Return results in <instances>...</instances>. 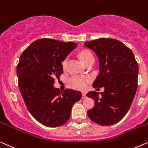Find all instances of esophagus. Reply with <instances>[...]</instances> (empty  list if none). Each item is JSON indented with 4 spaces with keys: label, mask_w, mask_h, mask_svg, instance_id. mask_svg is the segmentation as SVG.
Here are the masks:
<instances>
[{
    "label": "esophagus",
    "mask_w": 148,
    "mask_h": 148,
    "mask_svg": "<svg viewBox=\"0 0 148 148\" xmlns=\"http://www.w3.org/2000/svg\"><path fill=\"white\" fill-rule=\"evenodd\" d=\"M86 93H85V92H82V99H86Z\"/></svg>",
    "instance_id": "34e87169"
}]
</instances>
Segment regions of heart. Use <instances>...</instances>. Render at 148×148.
Returning <instances> with one entry per match:
<instances>
[{"label": "heart", "instance_id": "obj_1", "mask_svg": "<svg viewBox=\"0 0 148 148\" xmlns=\"http://www.w3.org/2000/svg\"><path fill=\"white\" fill-rule=\"evenodd\" d=\"M79 56L80 60L84 64H86L88 61H89L90 59L94 58L93 56L90 51L84 50L80 51L79 53ZM67 63H68V58H66L62 62L63 68L65 69L66 68ZM90 81V78L87 76H74L72 78H71L70 82L74 87L78 89L83 90L86 87L87 84Z\"/></svg>", "mask_w": 148, "mask_h": 148}]
</instances>
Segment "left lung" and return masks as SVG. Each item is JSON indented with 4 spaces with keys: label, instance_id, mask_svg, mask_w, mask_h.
Returning a JSON list of instances; mask_svg holds the SVG:
<instances>
[{
    "label": "left lung",
    "instance_id": "1",
    "mask_svg": "<svg viewBox=\"0 0 148 148\" xmlns=\"http://www.w3.org/2000/svg\"><path fill=\"white\" fill-rule=\"evenodd\" d=\"M84 46L99 60V73L92 86L105 88L103 92L86 94L95 101L93 108L87 111L88 116L99 125H114L123 119L133 101L137 89L138 64L131 49L116 39H96L85 42Z\"/></svg>",
    "mask_w": 148,
    "mask_h": 148
}]
</instances>
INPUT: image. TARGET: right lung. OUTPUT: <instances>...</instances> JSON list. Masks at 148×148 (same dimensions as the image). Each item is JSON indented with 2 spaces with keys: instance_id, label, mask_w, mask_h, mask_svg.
<instances>
[{
  "instance_id": "1",
  "label": "right lung",
  "mask_w": 148,
  "mask_h": 148,
  "mask_svg": "<svg viewBox=\"0 0 148 148\" xmlns=\"http://www.w3.org/2000/svg\"><path fill=\"white\" fill-rule=\"evenodd\" d=\"M76 46L75 42L38 39L19 58L17 75L21 95L32 116L47 127L66 123L73 105L82 97L78 90L67 88L61 92L53 86L55 78L63 74L62 62Z\"/></svg>"
}]
</instances>
